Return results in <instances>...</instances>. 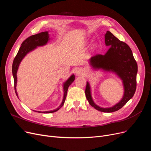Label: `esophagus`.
Returning <instances> with one entry per match:
<instances>
[{
	"mask_svg": "<svg viewBox=\"0 0 151 151\" xmlns=\"http://www.w3.org/2000/svg\"><path fill=\"white\" fill-rule=\"evenodd\" d=\"M86 74V70L84 68H80L77 70L76 75L77 76H84Z\"/></svg>",
	"mask_w": 151,
	"mask_h": 151,
	"instance_id": "1",
	"label": "esophagus"
}]
</instances>
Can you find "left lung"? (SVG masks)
I'll return each instance as SVG.
<instances>
[{
	"label": "left lung",
	"instance_id": "1",
	"mask_svg": "<svg viewBox=\"0 0 151 151\" xmlns=\"http://www.w3.org/2000/svg\"><path fill=\"white\" fill-rule=\"evenodd\" d=\"M105 41L106 46H109V50L105 55L96 54L92 56L89 60L90 64L95 69L102 68L113 71L119 76L124 87L123 97L114 106L104 108L95 104L88 82L86 84L85 94L89 104L95 109L101 112L112 113L120 109L134 96L137 88L138 65L128 45L120 41L109 31H107L105 35Z\"/></svg>",
	"mask_w": 151,
	"mask_h": 151
}]
</instances>
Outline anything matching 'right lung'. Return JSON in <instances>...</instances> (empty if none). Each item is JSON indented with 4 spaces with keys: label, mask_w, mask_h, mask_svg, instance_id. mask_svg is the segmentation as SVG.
Here are the masks:
<instances>
[{
    "label": "right lung",
    "mask_w": 151,
    "mask_h": 151,
    "mask_svg": "<svg viewBox=\"0 0 151 151\" xmlns=\"http://www.w3.org/2000/svg\"><path fill=\"white\" fill-rule=\"evenodd\" d=\"M49 40H50L49 35H48V33H47V32H43L32 35L28 37L22 43L20 48L17 55H16V57L14 59L13 65H12V73H13V78H14V90L17 97H18V93L17 92V89H16V86H17V71H18L19 65L20 64V62L28 52L35 49L37 46H43L46 45L47 43V42H48ZM75 78V75H72L65 82L64 84H63V92H64V93H63V100L61 105L58 108L52 111H43V112L37 111V112L41 113H52L58 111L63 105V104H64V102L67 97V93L68 87L74 81Z\"/></svg>",
    "instance_id": "1"
}]
</instances>
